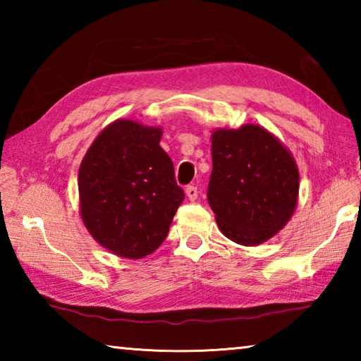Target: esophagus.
I'll return each instance as SVG.
<instances>
[{"instance_id":"34e87169","label":"esophagus","mask_w":361,"mask_h":361,"mask_svg":"<svg viewBox=\"0 0 361 361\" xmlns=\"http://www.w3.org/2000/svg\"><path fill=\"white\" fill-rule=\"evenodd\" d=\"M185 192H186L189 200H195V199H197V195H199V189H197V186L189 185V186L185 189Z\"/></svg>"}]
</instances>
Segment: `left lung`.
I'll return each instance as SVG.
<instances>
[{
  "label": "left lung",
  "mask_w": 361,
  "mask_h": 361,
  "mask_svg": "<svg viewBox=\"0 0 361 361\" xmlns=\"http://www.w3.org/2000/svg\"><path fill=\"white\" fill-rule=\"evenodd\" d=\"M207 199L219 231L240 245H258L288 223L298 202L299 173L288 149L259 126L212 135Z\"/></svg>",
  "instance_id": "left-lung-1"
}]
</instances>
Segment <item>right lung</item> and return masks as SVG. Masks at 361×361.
<instances>
[{"label": "right lung", "mask_w": 361, "mask_h": 361, "mask_svg": "<svg viewBox=\"0 0 361 361\" xmlns=\"http://www.w3.org/2000/svg\"><path fill=\"white\" fill-rule=\"evenodd\" d=\"M161 137L157 127L119 119L95 138L79 167L85 228L124 258H143L161 247L185 199Z\"/></svg>", "instance_id": "obj_1"}]
</instances>
